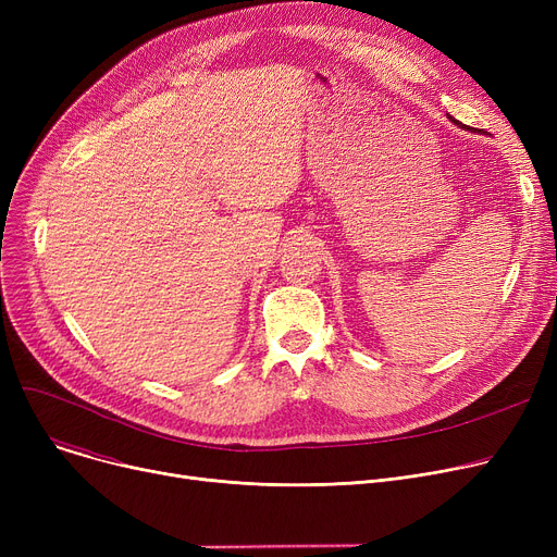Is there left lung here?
<instances>
[{"instance_id": "left-lung-1", "label": "left lung", "mask_w": 557, "mask_h": 557, "mask_svg": "<svg viewBox=\"0 0 557 557\" xmlns=\"http://www.w3.org/2000/svg\"><path fill=\"white\" fill-rule=\"evenodd\" d=\"M449 120H451V116H449ZM451 122H454V124H458V122H456V120H451Z\"/></svg>"}]
</instances>
